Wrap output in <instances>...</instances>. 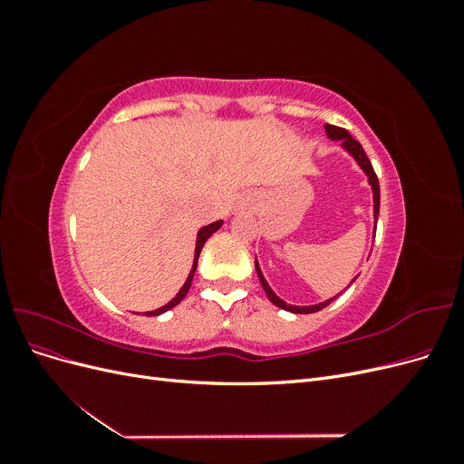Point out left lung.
I'll return each mask as SVG.
<instances>
[{"instance_id":"1","label":"left lung","mask_w":464,"mask_h":464,"mask_svg":"<svg viewBox=\"0 0 464 464\" xmlns=\"http://www.w3.org/2000/svg\"><path fill=\"white\" fill-rule=\"evenodd\" d=\"M325 131H327V137L329 139H333V141H341L343 143V149L344 150H348L350 154H353V157L356 159V162L360 164V168L363 172H366V176H368V181H370V186H372V191H373V217H375V224H377V217H379V181H377V176H375V172H373V166H372V162H370V159H368V154L363 152V149H362V145L356 141V139L350 135L346 130H343V128H336V125H325ZM256 271H257V276H259V283H261V286H263V290H265V294H266V298H269L275 305H278V307H283V310H286V312H292V314H314V312H319V310H323V307L325 305H329L334 298H331V300H325V302H321V304H315V305H290V304H286L285 300H280L276 294L271 290V286L266 285V280H265V276H263V273H261V269H259V263H257V259H256ZM356 280V278H354ZM353 280V283H354Z\"/></svg>"}]
</instances>
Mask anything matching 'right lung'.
Returning <instances> with one entry per match:
<instances>
[{
  "mask_svg": "<svg viewBox=\"0 0 464 464\" xmlns=\"http://www.w3.org/2000/svg\"><path fill=\"white\" fill-rule=\"evenodd\" d=\"M222 227V220H217V222H213V224H208V227H203L199 232H198V244H195V257H193V266H191V271H189V276H188V280H186V285L179 288V292L176 294V298H172L170 302H168L166 305H162V307H159V310H154V312H147V315L149 317H152V315H160V314H164V312H168V310H172L174 305H178L181 300L186 298V294H188V290H189V286H191V280H193V275H195V269H198V261H199V254H201V249H203V246H205V242L208 240L210 236H213L218 228Z\"/></svg>",
  "mask_w": 464,
  "mask_h": 464,
  "instance_id": "add662e5",
  "label": "right lung"
}]
</instances>
